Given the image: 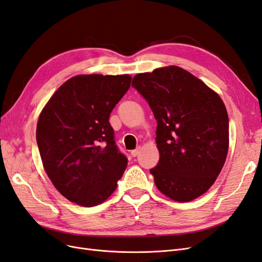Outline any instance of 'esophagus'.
<instances>
[{
    "label": "esophagus",
    "mask_w": 262,
    "mask_h": 262,
    "mask_svg": "<svg viewBox=\"0 0 262 262\" xmlns=\"http://www.w3.org/2000/svg\"><path fill=\"white\" fill-rule=\"evenodd\" d=\"M139 153H140V148H139V147H138V148H136V149L131 150V155H132L133 157H137V156L139 155Z\"/></svg>",
    "instance_id": "esophagus-1"
}]
</instances>
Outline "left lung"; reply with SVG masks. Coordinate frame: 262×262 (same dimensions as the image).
<instances>
[{"label": "left lung", "instance_id": "obj_1", "mask_svg": "<svg viewBox=\"0 0 262 262\" xmlns=\"http://www.w3.org/2000/svg\"><path fill=\"white\" fill-rule=\"evenodd\" d=\"M156 119L160 161L149 170L161 192L188 202L214 184L228 150V116L223 100L179 67L133 77Z\"/></svg>", "mask_w": 262, "mask_h": 262}]
</instances>
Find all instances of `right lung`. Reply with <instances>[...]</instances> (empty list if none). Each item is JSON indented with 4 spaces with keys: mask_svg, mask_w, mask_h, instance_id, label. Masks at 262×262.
<instances>
[{
    "mask_svg": "<svg viewBox=\"0 0 262 262\" xmlns=\"http://www.w3.org/2000/svg\"><path fill=\"white\" fill-rule=\"evenodd\" d=\"M130 84L128 74L74 76L38 119L36 139L47 175L62 195L82 207L108 199L128 164L109 117Z\"/></svg>",
    "mask_w": 262,
    "mask_h": 262,
    "instance_id": "1",
    "label": "right lung"
}]
</instances>
